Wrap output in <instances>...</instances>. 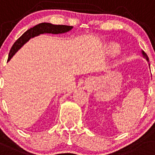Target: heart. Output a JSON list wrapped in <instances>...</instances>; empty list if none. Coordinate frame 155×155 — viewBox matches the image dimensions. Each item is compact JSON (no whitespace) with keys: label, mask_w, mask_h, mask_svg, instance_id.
I'll use <instances>...</instances> for the list:
<instances>
[{"label":"heart","mask_w":155,"mask_h":155,"mask_svg":"<svg viewBox=\"0 0 155 155\" xmlns=\"http://www.w3.org/2000/svg\"><path fill=\"white\" fill-rule=\"evenodd\" d=\"M109 51L110 53L113 54H116V53H118L120 51L119 49V46L117 45H110L109 47Z\"/></svg>","instance_id":"1"}]
</instances>
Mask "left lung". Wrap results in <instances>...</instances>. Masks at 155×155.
I'll list each match as a JSON object with an SVG mask.
<instances>
[{"instance_id":"8db88e82","label":"left lung","mask_w":155,"mask_h":155,"mask_svg":"<svg viewBox=\"0 0 155 155\" xmlns=\"http://www.w3.org/2000/svg\"><path fill=\"white\" fill-rule=\"evenodd\" d=\"M142 55H143V57H144V58H145V59L147 60V61H148V62H149V59H148V55H147L146 54H145V52L143 51H142Z\"/></svg>"}]
</instances>
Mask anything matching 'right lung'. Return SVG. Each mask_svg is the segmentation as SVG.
Segmentation results:
<instances>
[{"label":"right lung","instance_id":"right-lung-1","mask_svg":"<svg viewBox=\"0 0 155 155\" xmlns=\"http://www.w3.org/2000/svg\"><path fill=\"white\" fill-rule=\"evenodd\" d=\"M73 28V26L65 25H53L48 22H42L38 25H35L32 28H29L23 33L20 37L15 41L13 45L12 46L8 56V61L11 59L12 57L30 39L40 34L44 33H51V34H61L70 31Z\"/></svg>","mask_w":155,"mask_h":155}]
</instances>
